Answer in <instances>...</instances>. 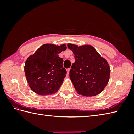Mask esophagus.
<instances>
[{"label":"esophagus","instance_id":"34e87169","mask_svg":"<svg viewBox=\"0 0 134 134\" xmlns=\"http://www.w3.org/2000/svg\"><path fill=\"white\" fill-rule=\"evenodd\" d=\"M70 70V68L66 69V71H67V74H68V75H69V74Z\"/></svg>","mask_w":134,"mask_h":134}]
</instances>
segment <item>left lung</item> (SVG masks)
<instances>
[{"instance_id":"obj_1","label":"left lung","mask_w":134,"mask_h":134,"mask_svg":"<svg viewBox=\"0 0 134 134\" xmlns=\"http://www.w3.org/2000/svg\"><path fill=\"white\" fill-rule=\"evenodd\" d=\"M75 55L69 76L79 94L94 96L102 92L109 81L110 68L106 60L91 45L78 46L69 43Z\"/></svg>"}]
</instances>
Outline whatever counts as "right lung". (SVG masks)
Here are the masks:
<instances>
[{"label":"right lung","instance_id":"1","mask_svg":"<svg viewBox=\"0 0 134 134\" xmlns=\"http://www.w3.org/2000/svg\"><path fill=\"white\" fill-rule=\"evenodd\" d=\"M65 44H44L26 61L25 72L31 90L41 96L57 92L66 76L63 59L58 54L66 50Z\"/></svg>","mask_w":134,"mask_h":134}]
</instances>
